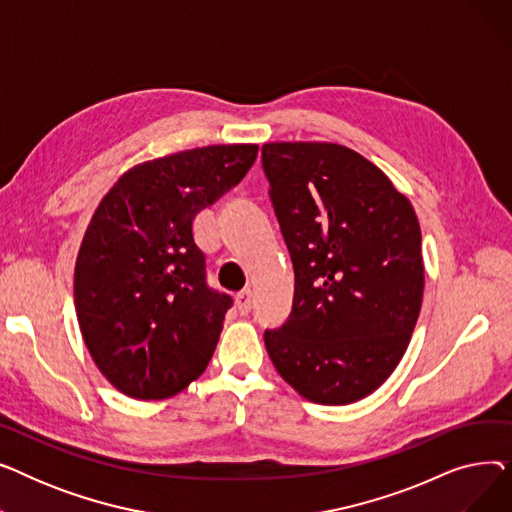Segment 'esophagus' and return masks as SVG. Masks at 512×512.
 Returning a JSON list of instances; mask_svg holds the SVG:
<instances>
[{"instance_id": "esophagus-1", "label": "esophagus", "mask_w": 512, "mask_h": 512, "mask_svg": "<svg viewBox=\"0 0 512 512\" xmlns=\"http://www.w3.org/2000/svg\"><path fill=\"white\" fill-rule=\"evenodd\" d=\"M251 305H253V292H251V288H245V290L236 294V309H238L240 315H249Z\"/></svg>"}]
</instances>
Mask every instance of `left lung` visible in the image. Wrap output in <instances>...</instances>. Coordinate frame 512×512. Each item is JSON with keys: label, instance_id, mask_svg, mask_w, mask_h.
Instances as JSON below:
<instances>
[{"label": "left lung", "instance_id": "1", "mask_svg": "<svg viewBox=\"0 0 512 512\" xmlns=\"http://www.w3.org/2000/svg\"><path fill=\"white\" fill-rule=\"evenodd\" d=\"M263 172L294 267L292 311L265 330L267 355L311 402L351 405L405 355L423 299L411 201L357 151L265 143Z\"/></svg>", "mask_w": 512, "mask_h": 512}]
</instances>
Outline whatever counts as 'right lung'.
<instances>
[{
  "label": "right lung",
  "instance_id": "1",
  "mask_svg": "<svg viewBox=\"0 0 512 512\" xmlns=\"http://www.w3.org/2000/svg\"><path fill=\"white\" fill-rule=\"evenodd\" d=\"M257 145H211L130 168L80 245L74 307L89 353L139 400L182 392L205 371L232 299L211 290L195 215L251 170Z\"/></svg>",
  "mask_w": 512,
  "mask_h": 512
}]
</instances>
